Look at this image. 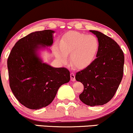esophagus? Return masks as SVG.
<instances>
[{
    "instance_id": "esophagus-1",
    "label": "esophagus",
    "mask_w": 133,
    "mask_h": 133,
    "mask_svg": "<svg viewBox=\"0 0 133 133\" xmlns=\"http://www.w3.org/2000/svg\"><path fill=\"white\" fill-rule=\"evenodd\" d=\"M70 80L72 81H75L76 78H75V74L74 73H70Z\"/></svg>"
}]
</instances>
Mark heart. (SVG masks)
<instances>
[{"label":"heart","instance_id":"heart-1","mask_svg":"<svg viewBox=\"0 0 133 133\" xmlns=\"http://www.w3.org/2000/svg\"><path fill=\"white\" fill-rule=\"evenodd\" d=\"M99 49V42L96 36L79 32H70L61 42V46L54 49L56 57L61 62H66L67 54H70V62L79 69L91 65Z\"/></svg>","mask_w":133,"mask_h":133}]
</instances>
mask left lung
I'll return each instance as SVG.
<instances>
[{"mask_svg": "<svg viewBox=\"0 0 133 133\" xmlns=\"http://www.w3.org/2000/svg\"><path fill=\"white\" fill-rule=\"evenodd\" d=\"M90 31L99 42L97 58L87 68L77 72L76 79L84 85V90L79 95L81 101L88 106H102L113 98L122 79L124 55L110 37L99 31Z\"/></svg>", "mask_w": 133, "mask_h": 133, "instance_id": "left-lung-1", "label": "left lung"}]
</instances>
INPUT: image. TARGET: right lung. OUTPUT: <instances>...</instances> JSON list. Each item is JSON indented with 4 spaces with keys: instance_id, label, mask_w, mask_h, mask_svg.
Masks as SVG:
<instances>
[{
    "instance_id": "obj_1",
    "label": "right lung",
    "mask_w": 133,
    "mask_h": 133,
    "mask_svg": "<svg viewBox=\"0 0 133 133\" xmlns=\"http://www.w3.org/2000/svg\"><path fill=\"white\" fill-rule=\"evenodd\" d=\"M54 31H36L19 39L8 59L9 86L16 99L26 108L39 109L50 104L62 84L70 79L65 68L43 63L39 50L53 43Z\"/></svg>"
}]
</instances>
